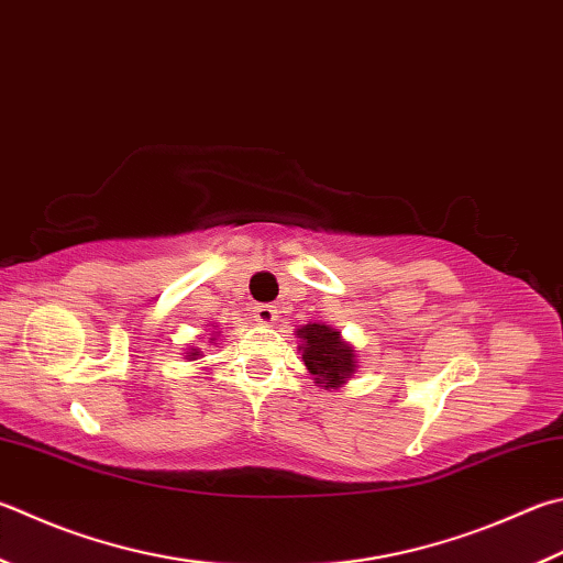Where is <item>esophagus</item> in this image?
<instances>
[{
    "instance_id": "esophagus-1",
    "label": "esophagus",
    "mask_w": 563,
    "mask_h": 563,
    "mask_svg": "<svg viewBox=\"0 0 563 563\" xmlns=\"http://www.w3.org/2000/svg\"><path fill=\"white\" fill-rule=\"evenodd\" d=\"M253 317L261 324H273L280 317V312H278V308H275V305H255Z\"/></svg>"
}]
</instances>
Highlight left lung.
Wrapping results in <instances>:
<instances>
[{
	"instance_id": "obj_1",
	"label": "left lung",
	"mask_w": 563,
	"mask_h": 563,
	"mask_svg": "<svg viewBox=\"0 0 563 563\" xmlns=\"http://www.w3.org/2000/svg\"><path fill=\"white\" fill-rule=\"evenodd\" d=\"M298 334L305 340L302 362L324 388L340 386L354 372V350L340 340V332L327 324H305Z\"/></svg>"
}]
</instances>
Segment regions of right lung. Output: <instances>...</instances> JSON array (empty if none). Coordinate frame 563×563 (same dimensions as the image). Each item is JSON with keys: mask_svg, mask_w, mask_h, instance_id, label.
Listing matches in <instances>:
<instances>
[{"mask_svg": "<svg viewBox=\"0 0 563 563\" xmlns=\"http://www.w3.org/2000/svg\"><path fill=\"white\" fill-rule=\"evenodd\" d=\"M189 356H191V360H197V356H199V352H197V350H194V352H189Z\"/></svg>", "mask_w": 563, "mask_h": 563, "instance_id": "right-lung-1", "label": "right lung"}]
</instances>
